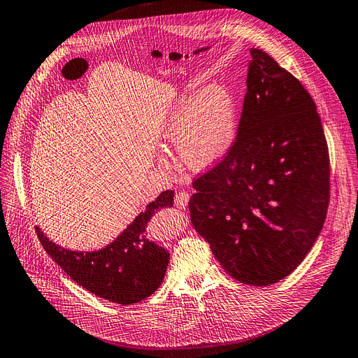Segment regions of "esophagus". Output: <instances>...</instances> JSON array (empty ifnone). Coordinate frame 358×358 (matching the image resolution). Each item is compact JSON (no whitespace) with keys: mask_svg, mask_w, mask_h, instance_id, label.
Returning <instances> with one entry per match:
<instances>
[{"mask_svg":"<svg viewBox=\"0 0 358 358\" xmlns=\"http://www.w3.org/2000/svg\"><path fill=\"white\" fill-rule=\"evenodd\" d=\"M189 201V194L185 193V192H181V193H177L176 197H174V203H176V207L178 208H184Z\"/></svg>","mask_w":358,"mask_h":358,"instance_id":"1","label":"esophagus"}]
</instances>
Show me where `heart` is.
I'll list each match as a JSON object with an SVG mask.
<instances>
[{
    "label": "heart",
    "mask_w": 358,
    "mask_h": 358,
    "mask_svg": "<svg viewBox=\"0 0 358 358\" xmlns=\"http://www.w3.org/2000/svg\"><path fill=\"white\" fill-rule=\"evenodd\" d=\"M239 129V105L222 85L181 90L159 125L164 144L177 145L178 155L193 171L219 164L231 150ZM165 164V158H159Z\"/></svg>",
    "instance_id": "b5f03b06"
}]
</instances>
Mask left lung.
Wrapping results in <instances>:
<instances>
[{
	"instance_id": "obj_1",
	"label": "left lung",
	"mask_w": 358,
	"mask_h": 358,
	"mask_svg": "<svg viewBox=\"0 0 358 358\" xmlns=\"http://www.w3.org/2000/svg\"><path fill=\"white\" fill-rule=\"evenodd\" d=\"M250 56L234 144L193 182L188 208L223 269L266 287L294 272L318 239L329 157L311 94L264 50Z\"/></svg>"
}]
</instances>
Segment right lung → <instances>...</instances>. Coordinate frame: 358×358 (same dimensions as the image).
<instances>
[{"instance_id":"add662e5","label":"right lung","mask_w":358,"mask_h":358,"mask_svg":"<svg viewBox=\"0 0 358 358\" xmlns=\"http://www.w3.org/2000/svg\"><path fill=\"white\" fill-rule=\"evenodd\" d=\"M173 203V189L162 192L112 243L94 252L64 249L38 226L36 231L44 250L78 285L106 301L131 305L151 296L162 283L170 253L147 239V224Z\"/></svg>"}]
</instances>
